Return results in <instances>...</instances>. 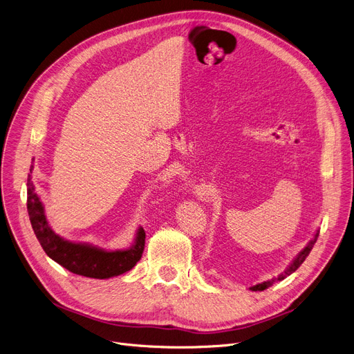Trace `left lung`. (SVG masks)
<instances>
[{
    "label": "left lung",
    "instance_id": "1",
    "mask_svg": "<svg viewBox=\"0 0 354 354\" xmlns=\"http://www.w3.org/2000/svg\"><path fill=\"white\" fill-rule=\"evenodd\" d=\"M317 237H319V232L315 234V237L310 240V243L303 248V250L299 253V256L295 259V261L288 266V268L286 270L284 273H281L280 276H277V277H274V279H272V280H267V281H263V283H260V284H256V286H253L252 287V290H254V292H263V290H266V288H268L270 286H273V283H276V281H281L283 279H286L287 276H290L292 273H295L296 270L301 266V263L306 260V257L310 254V252H311V248H313V245H315V243L317 241Z\"/></svg>",
    "mask_w": 354,
    "mask_h": 354
}]
</instances>
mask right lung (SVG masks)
<instances>
[{
	"instance_id": "right-lung-1",
	"label": "right lung",
	"mask_w": 354,
	"mask_h": 354,
	"mask_svg": "<svg viewBox=\"0 0 354 354\" xmlns=\"http://www.w3.org/2000/svg\"><path fill=\"white\" fill-rule=\"evenodd\" d=\"M32 169L34 165H31L27 180V210L32 230L50 259L74 274L91 279L120 276L137 264L142 256L145 244V232L142 228H138L133 247L129 250L117 252L102 250L86 243H71L55 234L46 218L43 203L39 201L34 190V183L31 180Z\"/></svg>"
}]
</instances>
